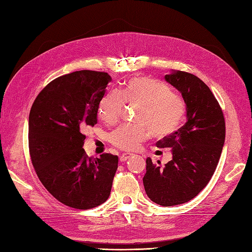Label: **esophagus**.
I'll return each mask as SVG.
<instances>
[{
    "mask_svg": "<svg viewBox=\"0 0 252 252\" xmlns=\"http://www.w3.org/2000/svg\"><path fill=\"white\" fill-rule=\"evenodd\" d=\"M132 156H133V154H131V153H123L121 156H120V161L121 162H125L130 157H132Z\"/></svg>",
    "mask_w": 252,
    "mask_h": 252,
    "instance_id": "obj_1",
    "label": "esophagus"
}]
</instances>
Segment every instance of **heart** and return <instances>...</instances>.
Here are the masks:
<instances>
[{
	"mask_svg": "<svg viewBox=\"0 0 252 252\" xmlns=\"http://www.w3.org/2000/svg\"><path fill=\"white\" fill-rule=\"evenodd\" d=\"M125 101L137 105L135 120L126 123L109 134L112 145L126 151H133L148 137L156 138L172 134L179 129L186 114V104L180 95L172 93L167 83L149 77L131 78L118 92L107 93L98 105V116L104 122L112 125L120 119Z\"/></svg>",
	"mask_w": 252,
	"mask_h": 252,
	"instance_id": "obj_1",
	"label": "heart"
}]
</instances>
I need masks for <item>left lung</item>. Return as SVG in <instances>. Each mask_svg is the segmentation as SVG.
<instances>
[{"mask_svg": "<svg viewBox=\"0 0 252 252\" xmlns=\"http://www.w3.org/2000/svg\"><path fill=\"white\" fill-rule=\"evenodd\" d=\"M164 78L182 93L187 121L156 143L159 148L172 149V160L161 167L148 157L143 183L149 199L171 207L191 200L211 180L225 140V120L216 96L202 80L185 71Z\"/></svg>", "mask_w": 252, "mask_h": 252, "instance_id": "obj_1", "label": "left lung"}]
</instances>
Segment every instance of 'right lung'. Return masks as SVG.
I'll use <instances>...</instances> for the list:
<instances>
[{"instance_id":"obj_1","label":"right lung","mask_w":252,"mask_h":252,"mask_svg":"<svg viewBox=\"0 0 252 252\" xmlns=\"http://www.w3.org/2000/svg\"><path fill=\"white\" fill-rule=\"evenodd\" d=\"M107 72L80 70L53 80L41 91L29 115V154L37 178L50 194L70 208L87 210L110 195L118 156L89 157L83 149L88 126L108 82Z\"/></svg>"}]
</instances>
